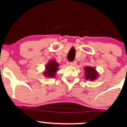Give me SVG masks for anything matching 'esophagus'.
<instances>
[{
    "label": "esophagus",
    "instance_id": "obj_1",
    "mask_svg": "<svg viewBox=\"0 0 127 127\" xmlns=\"http://www.w3.org/2000/svg\"><path fill=\"white\" fill-rule=\"evenodd\" d=\"M69 65L72 66H75L76 65V61H73L69 62Z\"/></svg>",
    "mask_w": 127,
    "mask_h": 127
}]
</instances>
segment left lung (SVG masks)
Wrapping results in <instances>:
<instances>
[{"instance_id":"left-lung-1","label":"left lung","mask_w":127,"mask_h":127,"mask_svg":"<svg viewBox=\"0 0 127 127\" xmlns=\"http://www.w3.org/2000/svg\"><path fill=\"white\" fill-rule=\"evenodd\" d=\"M85 74L86 79H89L90 81H94L96 79L98 73H97L95 68L91 67H86L85 68Z\"/></svg>"}]
</instances>
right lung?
Listing matches in <instances>:
<instances>
[{
  "mask_svg": "<svg viewBox=\"0 0 127 127\" xmlns=\"http://www.w3.org/2000/svg\"><path fill=\"white\" fill-rule=\"evenodd\" d=\"M59 66L58 64H57L55 61L50 62L46 67V71L44 72V76L46 77H53L56 74V71L58 70V67Z\"/></svg>",
  "mask_w": 127,
  "mask_h": 127,
  "instance_id": "1",
  "label": "right lung"
}]
</instances>
